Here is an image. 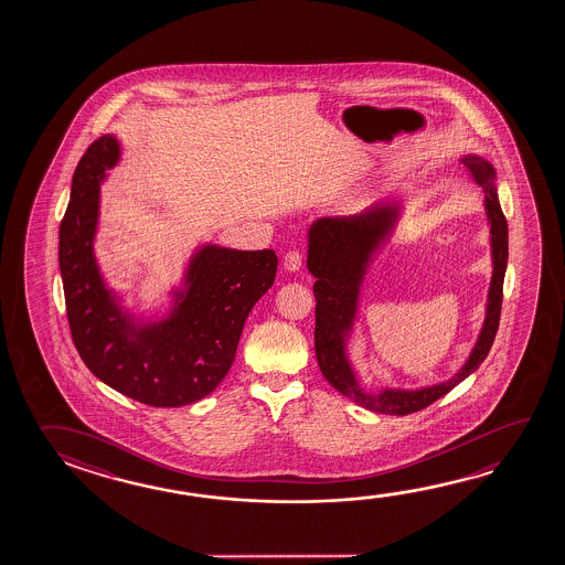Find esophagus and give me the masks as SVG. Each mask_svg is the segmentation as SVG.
<instances>
[{
    "label": "esophagus",
    "instance_id": "34e87169",
    "mask_svg": "<svg viewBox=\"0 0 565 565\" xmlns=\"http://www.w3.org/2000/svg\"><path fill=\"white\" fill-rule=\"evenodd\" d=\"M301 262H303L301 252L289 250L286 256H284V268H286L287 271H299V268H301Z\"/></svg>",
    "mask_w": 565,
    "mask_h": 565
}]
</instances>
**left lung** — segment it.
Segmentation results:
<instances>
[{
  "instance_id": "1",
  "label": "left lung",
  "mask_w": 565,
  "mask_h": 565,
  "mask_svg": "<svg viewBox=\"0 0 565 565\" xmlns=\"http://www.w3.org/2000/svg\"><path fill=\"white\" fill-rule=\"evenodd\" d=\"M462 166L477 185L484 186V211L490 224L492 279H490L487 315L481 334L461 371L454 379L419 390H380L379 394L362 388L347 356V341L356 319L362 279L380 246L388 241L398 221L399 206L374 204L369 211L352 216H324L311 224L307 241V268L313 274L315 354L327 382L342 396L376 414L407 416L434 404L447 392L481 366L499 331L502 286L509 264V224L500 209L494 185V167L479 156H465Z\"/></svg>"
}]
</instances>
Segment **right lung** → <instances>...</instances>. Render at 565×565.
I'll return each mask as SVG.
<instances>
[{
  "mask_svg": "<svg viewBox=\"0 0 565 565\" xmlns=\"http://www.w3.org/2000/svg\"><path fill=\"white\" fill-rule=\"evenodd\" d=\"M120 143L103 136L86 149L58 231L66 317L88 371L141 404L177 407L204 398L231 371L246 317L274 286V250L206 244L193 254L185 289L158 323L134 321L104 284L94 258L100 183L118 163Z\"/></svg>",
  "mask_w": 565,
  "mask_h": 565,
  "instance_id": "obj_1",
  "label": "right lung"
}]
</instances>
